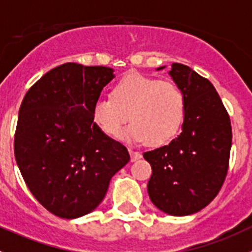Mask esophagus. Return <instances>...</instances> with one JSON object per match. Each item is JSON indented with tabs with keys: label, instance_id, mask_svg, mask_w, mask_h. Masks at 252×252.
Returning a JSON list of instances; mask_svg holds the SVG:
<instances>
[{
	"label": "esophagus",
	"instance_id": "1",
	"mask_svg": "<svg viewBox=\"0 0 252 252\" xmlns=\"http://www.w3.org/2000/svg\"><path fill=\"white\" fill-rule=\"evenodd\" d=\"M129 153H130V160L131 162H135V160L140 159L142 158V154L139 152L134 151V149H129Z\"/></svg>",
	"mask_w": 252,
	"mask_h": 252
}]
</instances>
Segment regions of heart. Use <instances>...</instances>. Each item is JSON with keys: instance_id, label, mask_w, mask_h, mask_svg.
<instances>
[{"instance_id": "heart-1", "label": "heart", "mask_w": 252, "mask_h": 252, "mask_svg": "<svg viewBox=\"0 0 252 252\" xmlns=\"http://www.w3.org/2000/svg\"><path fill=\"white\" fill-rule=\"evenodd\" d=\"M186 98L176 84L131 72L118 81L110 96L93 106L95 123L109 137H119L128 119L124 137L149 146L169 142L185 119Z\"/></svg>"}]
</instances>
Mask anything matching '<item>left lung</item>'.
<instances>
[{"label":"left lung","instance_id":"left-lung-1","mask_svg":"<svg viewBox=\"0 0 252 252\" xmlns=\"http://www.w3.org/2000/svg\"><path fill=\"white\" fill-rule=\"evenodd\" d=\"M169 75L186 98L182 133L167 146L143 156L152 165L148 182L152 202L165 214L187 216L205 208L225 182L232 128L230 115L208 79L178 63L172 64Z\"/></svg>","mask_w":252,"mask_h":252}]
</instances>
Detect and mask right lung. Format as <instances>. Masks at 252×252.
I'll list each match as a JSON object with an SVG mask.
<instances>
[{
  "label": "right lung",
  "mask_w": 252,
  "mask_h": 252,
  "mask_svg": "<svg viewBox=\"0 0 252 252\" xmlns=\"http://www.w3.org/2000/svg\"><path fill=\"white\" fill-rule=\"evenodd\" d=\"M114 78L106 66L66 63L47 71L25 95L15 131V158L38 202L61 219L92 212L128 149L94 123L93 106Z\"/></svg>",
  "instance_id": "obj_1"
}]
</instances>
